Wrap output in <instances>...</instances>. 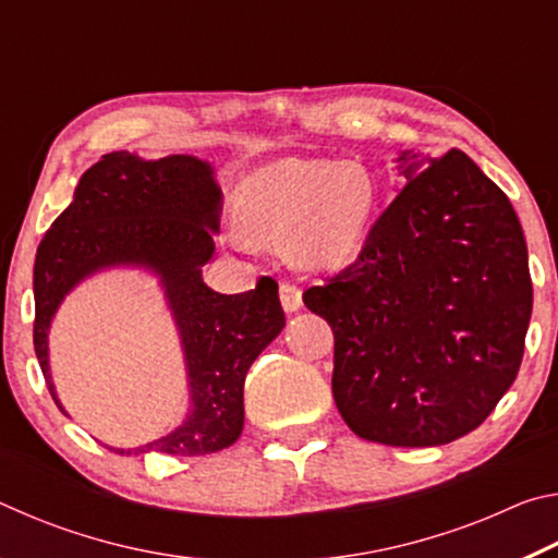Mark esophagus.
<instances>
[{"mask_svg": "<svg viewBox=\"0 0 558 558\" xmlns=\"http://www.w3.org/2000/svg\"><path fill=\"white\" fill-rule=\"evenodd\" d=\"M280 302L286 313H298L302 307V292L292 282H280Z\"/></svg>", "mask_w": 558, "mask_h": 558, "instance_id": "obj_1", "label": "esophagus"}]
</instances>
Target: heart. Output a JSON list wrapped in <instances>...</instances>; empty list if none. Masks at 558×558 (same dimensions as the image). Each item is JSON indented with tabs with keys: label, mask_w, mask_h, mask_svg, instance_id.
Masks as SVG:
<instances>
[{
	"label": "heart",
	"mask_w": 558,
	"mask_h": 558,
	"mask_svg": "<svg viewBox=\"0 0 558 558\" xmlns=\"http://www.w3.org/2000/svg\"><path fill=\"white\" fill-rule=\"evenodd\" d=\"M376 206L372 174L356 162L282 157L243 179L239 192L241 245L282 241L290 256L315 270H335L354 258Z\"/></svg>",
	"instance_id": "b5f03b06"
}]
</instances>
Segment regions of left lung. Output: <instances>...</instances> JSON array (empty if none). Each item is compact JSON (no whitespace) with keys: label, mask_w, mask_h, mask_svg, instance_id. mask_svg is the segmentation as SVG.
I'll return each mask as SVG.
<instances>
[{"label":"left lung","mask_w":558,"mask_h":558,"mask_svg":"<svg viewBox=\"0 0 558 558\" xmlns=\"http://www.w3.org/2000/svg\"><path fill=\"white\" fill-rule=\"evenodd\" d=\"M396 172L403 189L359 258L302 300L332 327L347 426L384 446H446L517 379L532 317L526 241L507 194L460 149H405Z\"/></svg>","instance_id":"1"}]
</instances>
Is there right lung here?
Returning a JSON list of instances; mask_svg holds the SVG:
<instances>
[{"label":"right lung","instance_id":"obj_1","mask_svg":"<svg viewBox=\"0 0 558 558\" xmlns=\"http://www.w3.org/2000/svg\"><path fill=\"white\" fill-rule=\"evenodd\" d=\"M221 204L214 167L204 159H143L120 149L102 155L81 177L69 209L36 251L34 349L61 411L51 381L49 329L65 295L110 268H143L165 290L184 352L189 411L162 438L128 450L110 448L120 456H209L233 446L243 430L245 374L286 327L272 278H260L239 295H221L204 282Z\"/></svg>","mask_w":558,"mask_h":558}]
</instances>
